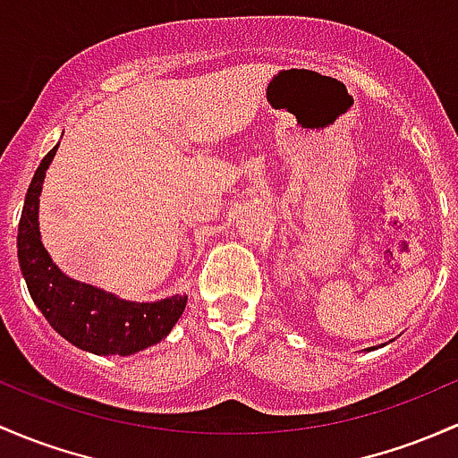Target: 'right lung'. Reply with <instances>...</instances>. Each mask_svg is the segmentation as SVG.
I'll list each match as a JSON object with an SVG mask.
<instances>
[{
    "label": "right lung",
    "mask_w": 458,
    "mask_h": 458,
    "mask_svg": "<svg viewBox=\"0 0 458 458\" xmlns=\"http://www.w3.org/2000/svg\"><path fill=\"white\" fill-rule=\"evenodd\" d=\"M56 148L59 144L35 171L19 219V266L32 301L52 329L89 353L131 355L157 344L180 320L186 296H171L157 302L120 301L114 293L67 278L43 248L38 239V195Z\"/></svg>",
    "instance_id": "right-lung-1"
}]
</instances>
